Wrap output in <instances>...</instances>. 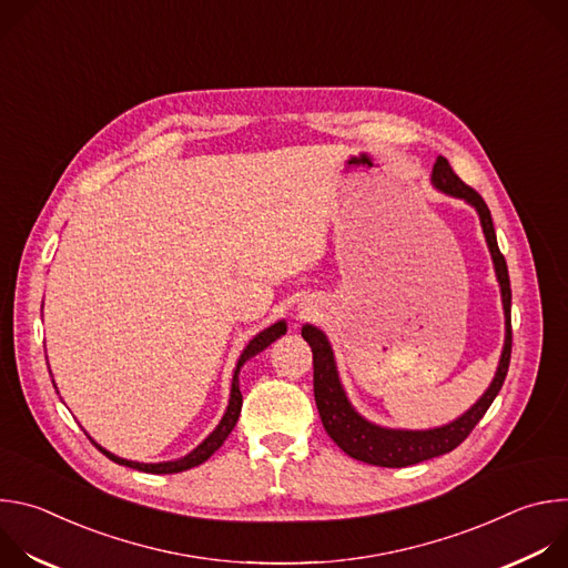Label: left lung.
I'll list each match as a JSON object with an SVG mask.
<instances>
[{"instance_id": "1", "label": "left lung", "mask_w": 568, "mask_h": 568, "mask_svg": "<svg viewBox=\"0 0 568 568\" xmlns=\"http://www.w3.org/2000/svg\"><path fill=\"white\" fill-rule=\"evenodd\" d=\"M432 184L452 197L465 200L478 213L483 235H485V242H488V250H490L495 272H497V281L501 287V303H504V316H506V342H504L501 359H499L493 384L478 397V402L471 409H467L460 418L452 420L449 425H443L436 429H425V432H412V429H388V427L373 425L355 412V407L351 404V399L342 386L328 337L323 335L318 328L310 326V323H305L301 335L312 348L314 399H316L321 423H323V427H326L328 436L339 445V449H344L348 456H353L362 463H368V465L407 467V465H416V463H423V460H429V458H436V456H443V454L456 449L471 434V429L485 416V412L490 409V404L495 402L497 393L501 390L504 379L508 375V366H510L513 292H510L508 265L497 245V233H495L490 209L474 189H469L467 184L460 182V178L452 171L449 161L445 156L436 159L434 171H432Z\"/></svg>"}]
</instances>
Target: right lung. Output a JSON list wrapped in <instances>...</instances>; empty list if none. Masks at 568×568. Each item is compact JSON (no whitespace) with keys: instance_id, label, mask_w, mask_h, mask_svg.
Instances as JSON below:
<instances>
[{"instance_id":"right-lung-1","label":"right lung","mask_w":568,"mask_h":568,"mask_svg":"<svg viewBox=\"0 0 568 568\" xmlns=\"http://www.w3.org/2000/svg\"><path fill=\"white\" fill-rule=\"evenodd\" d=\"M285 331H287L285 321H276L274 326H270V328H265L263 333H258V335L247 344V348L242 351V355H240V359H237V364H235V371H233L229 407H226V412H224L220 425H217L191 454H186L184 458L166 460V463H136V460L119 458V456H114L112 452L103 449V447H101L99 443H94L92 438H90V440H92V443L99 447V452H103L110 460H114V463H119V465H125V467H132V469H139V471H148V474H178V471H184V469H191V467L202 465L206 458H211V456L222 447V443L226 440V436L231 434V429H233L235 423H237V416H240V409H242V393H240V379H237V375H240L242 364H245L247 359H252L254 355H258L261 351H265L272 342H276L281 335H285ZM53 386H55V384H53Z\"/></svg>"}]
</instances>
